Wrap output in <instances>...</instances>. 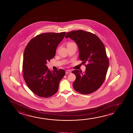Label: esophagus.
I'll list each match as a JSON object with an SVG mask.
<instances>
[{"label": "esophagus", "mask_w": 133, "mask_h": 133, "mask_svg": "<svg viewBox=\"0 0 133 133\" xmlns=\"http://www.w3.org/2000/svg\"><path fill=\"white\" fill-rule=\"evenodd\" d=\"M71 73V71L70 70H66L65 73L66 74H70V73Z\"/></svg>", "instance_id": "esophagus-1"}]
</instances>
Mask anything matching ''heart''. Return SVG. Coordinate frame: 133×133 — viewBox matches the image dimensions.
Returning a JSON list of instances; mask_svg holds the SVG:
<instances>
[{"label": "heart", "mask_w": 133, "mask_h": 133, "mask_svg": "<svg viewBox=\"0 0 133 133\" xmlns=\"http://www.w3.org/2000/svg\"><path fill=\"white\" fill-rule=\"evenodd\" d=\"M75 44V43H74L73 42H69V43H68L67 44V45H71V44Z\"/></svg>", "instance_id": "1"}]
</instances>
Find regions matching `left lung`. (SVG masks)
Listing matches in <instances>:
<instances>
[{"label": "left lung", "mask_w": 133, "mask_h": 133, "mask_svg": "<svg viewBox=\"0 0 133 133\" xmlns=\"http://www.w3.org/2000/svg\"><path fill=\"white\" fill-rule=\"evenodd\" d=\"M66 38L74 40L78 46L79 58L83 61L85 71H72L76 76L73 87L78 93L88 95L101 86L105 79L109 60L102 41L93 33L78 30L67 33ZM88 63L87 65L85 63Z\"/></svg>", "instance_id": "8db88e82"}]
</instances>
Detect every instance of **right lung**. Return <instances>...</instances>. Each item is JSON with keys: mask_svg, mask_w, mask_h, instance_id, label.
I'll list each match as a JSON object with an SVG mask.
<instances>
[{"mask_svg": "<svg viewBox=\"0 0 133 133\" xmlns=\"http://www.w3.org/2000/svg\"><path fill=\"white\" fill-rule=\"evenodd\" d=\"M66 32L41 34L32 38L24 54L23 72L28 88L38 96L48 98L58 90L65 74L64 69L51 72L46 64L55 56L57 47Z\"/></svg>", "mask_w": 133, "mask_h": 133, "instance_id": "add662e5", "label": "right lung"}]
</instances>
